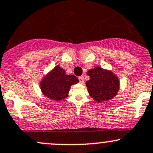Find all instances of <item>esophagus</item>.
I'll return each instance as SVG.
<instances>
[{
	"instance_id": "esophagus-1",
	"label": "esophagus",
	"mask_w": 153,
	"mask_h": 153,
	"mask_svg": "<svg viewBox=\"0 0 153 153\" xmlns=\"http://www.w3.org/2000/svg\"><path fill=\"white\" fill-rule=\"evenodd\" d=\"M78 80H79V82L80 83H83V82H84V79H83V76H80L78 78Z\"/></svg>"
}]
</instances>
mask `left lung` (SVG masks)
I'll return each mask as SVG.
<instances>
[{"mask_svg":"<svg viewBox=\"0 0 153 153\" xmlns=\"http://www.w3.org/2000/svg\"><path fill=\"white\" fill-rule=\"evenodd\" d=\"M87 75L90 80L85 84L92 98L97 102H104L116 95L119 90V80L111 72L97 67L88 70Z\"/></svg>","mask_w":153,"mask_h":153,"instance_id":"8db88e82","label":"left lung"}]
</instances>
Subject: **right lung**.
I'll return each mask as SVG.
<instances>
[{"label":"right lung","instance_id":"obj_1","mask_svg":"<svg viewBox=\"0 0 153 153\" xmlns=\"http://www.w3.org/2000/svg\"><path fill=\"white\" fill-rule=\"evenodd\" d=\"M79 82L73 75H66L60 67L53 68L41 81V88L43 94L51 100L59 101L66 98L70 86Z\"/></svg>","mask_w":153,"mask_h":153}]
</instances>
